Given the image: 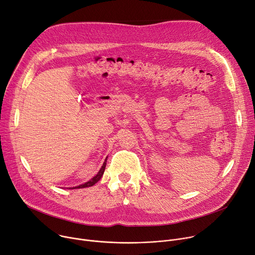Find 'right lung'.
Instances as JSON below:
<instances>
[{
    "label": "right lung",
    "mask_w": 255,
    "mask_h": 255,
    "mask_svg": "<svg viewBox=\"0 0 255 255\" xmlns=\"http://www.w3.org/2000/svg\"><path fill=\"white\" fill-rule=\"evenodd\" d=\"M108 158V157H107ZM107 158L105 159V161H104V164H103V166H102V168H101V170L99 171V173L92 178V179H90L89 181H87L86 183H84V184H81V185H79V186H76V187H73L72 189H79V188H85V187H90V186H94V185L97 183V182H99L100 180H101V178H102V176L104 175V172H105V169H106V165H107ZM71 189V188H70Z\"/></svg>",
    "instance_id": "right-lung-1"
}]
</instances>
